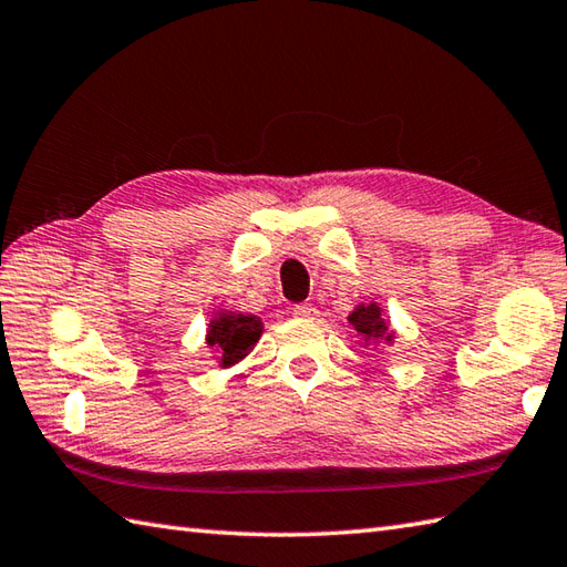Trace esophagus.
<instances>
[{
  "label": "esophagus",
  "mask_w": 567,
  "mask_h": 567,
  "mask_svg": "<svg viewBox=\"0 0 567 567\" xmlns=\"http://www.w3.org/2000/svg\"><path fill=\"white\" fill-rule=\"evenodd\" d=\"M292 315H295L297 319H317V317H319V309H317L315 305L305 302V305H295V307H292Z\"/></svg>",
  "instance_id": "34e87169"
}]
</instances>
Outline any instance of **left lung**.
Instances as JSON below:
<instances>
[{"label":"left lung","mask_w":567,"mask_h":567,"mask_svg":"<svg viewBox=\"0 0 567 567\" xmlns=\"http://www.w3.org/2000/svg\"><path fill=\"white\" fill-rule=\"evenodd\" d=\"M351 327L359 331L363 339H385V341H393V334L388 331L385 319L381 317V307L371 302V305H359L353 312L349 315Z\"/></svg>","instance_id":"8db88e82"}]
</instances>
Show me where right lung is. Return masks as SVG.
<instances>
[{
	"label": "right lung",
	"instance_id": "obj_1",
	"mask_svg": "<svg viewBox=\"0 0 567 567\" xmlns=\"http://www.w3.org/2000/svg\"><path fill=\"white\" fill-rule=\"evenodd\" d=\"M262 334V321L252 315H236L220 312L216 319H210L206 343L218 351V359L224 369L238 363L248 351L258 343Z\"/></svg>",
	"mask_w": 567,
	"mask_h": 567
}]
</instances>
